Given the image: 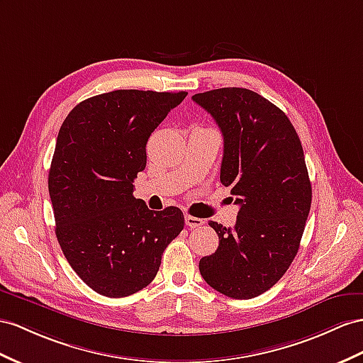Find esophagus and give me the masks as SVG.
<instances>
[{
	"label": "esophagus",
	"mask_w": 363,
	"mask_h": 363,
	"mask_svg": "<svg viewBox=\"0 0 363 363\" xmlns=\"http://www.w3.org/2000/svg\"><path fill=\"white\" fill-rule=\"evenodd\" d=\"M185 224H187L190 228H199L201 225H203V219L187 215L185 216Z\"/></svg>",
	"instance_id": "34e87169"
}]
</instances>
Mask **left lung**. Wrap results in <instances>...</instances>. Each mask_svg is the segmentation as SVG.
Returning a JSON list of instances; mask_svg holds the SVG:
<instances>
[{
  "mask_svg": "<svg viewBox=\"0 0 363 363\" xmlns=\"http://www.w3.org/2000/svg\"><path fill=\"white\" fill-rule=\"evenodd\" d=\"M191 99L224 136L220 182L239 206L235 228L208 222L219 247L199 272L216 291L253 299L285 274L301 245L311 207L301 139L284 111L253 90L224 87Z\"/></svg>",
  "mask_w": 363,
  "mask_h": 363,
  "instance_id": "8db88e82",
  "label": "left lung"
}]
</instances>
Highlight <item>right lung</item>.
Returning a JSON list of instances; mask_svg holds the SVG:
<instances>
[{"label":"right lung","instance_id":"obj_1","mask_svg":"<svg viewBox=\"0 0 363 363\" xmlns=\"http://www.w3.org/2000/svg\"><path fill=\"white\" fill-rule=\"evenodd\" d=\"M187 91L113 90L73 108L49 170L55 233L91 290L125 297L150 284L164 250L184 228L178 207L148 210L133 196L145 145Z\"/></svg>","mask_w":363,"mask_h":363}]
</instances>
